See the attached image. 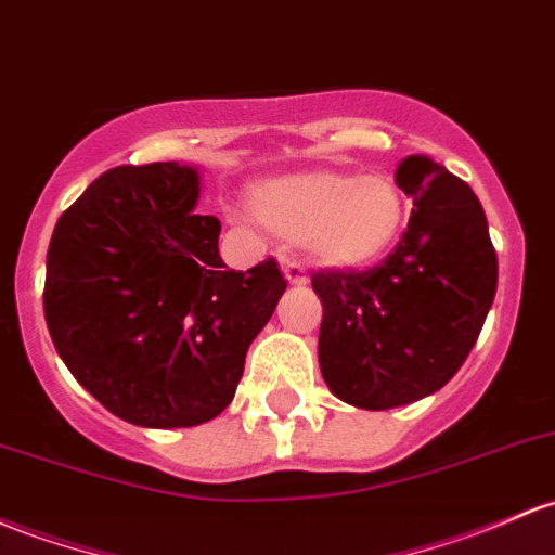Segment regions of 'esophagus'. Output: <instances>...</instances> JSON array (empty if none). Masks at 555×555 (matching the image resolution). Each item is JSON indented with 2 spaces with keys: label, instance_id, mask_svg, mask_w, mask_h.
I'll list each match as a JSON object with an SVG mask.
<instances>
[{
  "label": "esophagus",
  "instance_id": "obj_1",
  "mask_svg": "<svg viewBox=\"0 0 555 555\" xmlns=\"http://www.w3.org/2000/svg\"><path fill=\"white\" fill-rule=\"evenodd\" d=\"M282 271H284V279H287L292 287H306L308 284L306 268L295 263V260H282Z\"/></svg>",
  "mask_w": 555,
  "mask_h": 555
}]
</instances>
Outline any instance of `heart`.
<instances>
[{"label": "heart", "mask_w": 555, "mask_h": 555, "mask_svg": "<svg viewBox=\"0 0 555 555\" xmlns=\"http://www.w3.org/2000/svg\"><path fill=\"white\" fill-rule=\"evenodd\" d=\"M249 205L273 234L300 242L315 263L363 268L379 260L405 223V197L387 173L300 170L253 186Z\"/></svg>", "instance_id": "b5f03b06"}]
</instances>
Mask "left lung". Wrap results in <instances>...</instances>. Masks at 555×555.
<instances>
[{"mask_svg": "<svg viewBox=\"0 0 555 555\" xmlns=\"http://www.w3.org/2000/svg\"><path fill=\"white\" fill-rule=\"evenodd\" d=\"M395 181L413 210L398 247L369 271H319V366L347 405L387 411L446 387L495 300L498 255L477 194L426 155Z\"/></svg>", "mask_w": 555, "mask_h": 555, "instance_id": "obj_1", "label": "left lung"}]
</instances>
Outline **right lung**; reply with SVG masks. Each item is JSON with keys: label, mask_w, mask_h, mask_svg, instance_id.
<instances>
[{"label": "right lung", "mask_w": 555, "mask_h": 555, "mask_svg": "<svg viewBox=\"0 0 555 555\" xmlns=\"http://www.w3.org/2000/svg\"><path fill=\"white\" fill-rule=\"evenodd\" d=\"M197 168L120 166L60 216L44 319L76 382L150 429L197 426L234 400L247 347L287 289L276 260L229 271L221 221L197 216Z\"/></svg>", "instance_id": "right-lung-1"}]
</instances>
